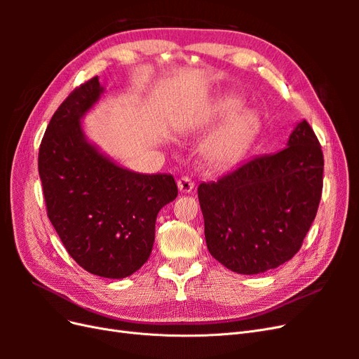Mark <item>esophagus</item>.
<instances>
[{
  "mask_svg": "<svg viewBox=\"0 0 359 359\" xmlns=\"http://www.w3.org/2000/svg\"><path fill=\"white\" fill-rule=\"evenodd\" d=\"M177 184H178L180 191H182V193H190V191L193 190V187H194V182H193L191 178L187 177V175L181 177V178L177 181Z\"/></svg>",
  "mask_w": 359,
  "mask_h": 359,
  "instance_id": "esophagus-1",
  "label": "esophagus"
}]
</instances>
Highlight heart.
Returning a JSON list of instances; mask_svg holds the SVG:
<instances>
[{"label": "heart", "instance_id": "heart-1", "mask_svg": "<svg viewBox=\"0 0 359 359\" xmlns=\"http://www.w3.org/2000/svg\"><path fill=\"white\" fill-rule=\"evenodd\" d=\"M241 100L236 97H226V99L215 103L208 114V121L229 116L240 109ZM256 128V116L250 111H240L231 116L220 127L206 145V154L210 160L217 165H229L243 154L247 144L252 139Z\"/></svg>", "mask_w": 359, "mask_h": 359}]
</instances>
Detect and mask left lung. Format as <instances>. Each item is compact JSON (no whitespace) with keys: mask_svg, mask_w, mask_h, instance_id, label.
Returning a JSON list of instances; mask_svg holds the SVG:
<instances>
[{"mask_svg":"<svg viewBox=\"0 0 359 359\" xmlns=\"http://www.w3.org/2000/svg\"><path fill=\"white\" fill-rule=\"evenodd\" d=\"M287 145L198 187L206 247L233 273L260 274L287 262L299 252L316 217L323 154L306 119Z\"/></svg>","mask_w":359,"mask_h":359,"instance_id":"left-lung-1","label":"left lung"}]
</instances>
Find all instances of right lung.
<instances>
[{"label":"right lung","instance_id":"obj_1","mask_svg":"<svg viewBox=\"0 0 359 359\" xmlns=\"http://www.w3.org/2000/svg\"><path fill=\"white\" fill-rule=\"evenodd\" d=\"M102 93L94 76L60 104L41 139L39 175L49 220L76 264L124 278L148 260L157 214L178 187L172 175L119 168L86 142L81 118Z\"/></svg>","mask_w":359,"mask_h":359}]
</instances>
